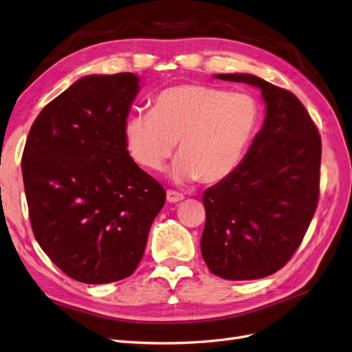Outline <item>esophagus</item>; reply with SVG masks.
<instances>
[{"instance_id": "esophagus-1", "label": "esophagus", "mask_w": 352, "mask_h": 352, "mask_svg": "<svg viewBox=\"0 0 352 352\" xmlns=\"http://www.w3.org/2000/svg\"><path fill=\"white\" fill-rule=\"evenodd\" d=\"M182 199H184V195L180 192L172 191V189H168L167 191V201L168 203H177V201H182Z\"/></svg>"}]
</instances>
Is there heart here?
Returning <instances> with one entry per match:
<instances>
[{"label": "heart", "instance_id": "heart-1", "mask_svg": "<svg viewBox=\"0 0 352 352\" xmlns=\"http://www.w3.org/2000/svg\"><path fill=\"white\" fill-rule=\"evenodd\" d=\"M258 121L259 105L249 94L179 84L161 90L151 111L130 113L122 135L139 167L161 170L179 142L173 177L217 184L240 164Z\"/></svg>", "mask_w": 352, "mask_h": 352}]
</instances>
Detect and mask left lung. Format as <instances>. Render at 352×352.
<instances>
[{
  "label": "left lung",
  "mask_w": 352,
  "mask_h": 352,
  "mask_svg": "<svg viewBox=\"0 0 352 352\" xmlns=\"http://www.w3.org/2000/svg\"><path fill=\"white\" fill-rule=\"evenodd\" d=\"M216 78L259 87L267 116L241 163L204 191L203 259L225 280L263 278L290 261L316 213L321 138L292 91L250 74Z\"/></svg>",
  "instance_id": "8db88e82"
}]
</instances>
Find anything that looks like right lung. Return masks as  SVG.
I'll use <instances>...</instances> for the list:
<instances>
[{
    "instance_id": "obj_1",
    "label": "right lung",
    "mask_w": 352,
    "mask_h": 352,
    "mask_svg": "<svg viewBox=\"0 0 352 352\" xmlns=\"http://www.w3.org/2000/svg\"><path fill=\"white\" fill-rule=\"evenodd\" d=\"M139 91L135 74L89 75L38 113L22 175L35 239L71 278H127L166 201L158 180L126 149L122 126Z\"/></svg>"
}]
</instances>
